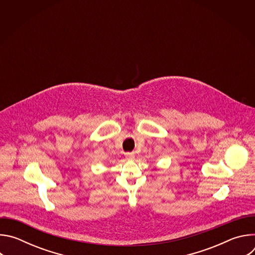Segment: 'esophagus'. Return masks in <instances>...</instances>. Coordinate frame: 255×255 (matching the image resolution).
<instances>
[{
    "instance_id": "1",
    "label": "esophagus",
    "mask_w": 255,
    "mask_h": 255,
    "mask_svg": "<svg viewBox=\"0 0 255 255\" xmlns=\"http://www.w3.org/2000/svg\"><path fill=\"white\" fill-rule=\"evenodd\" d=\"M125 156L129 159H132L134 157V154L132 152H127V153H125Z\"/></svg>"
}]
</instances>
